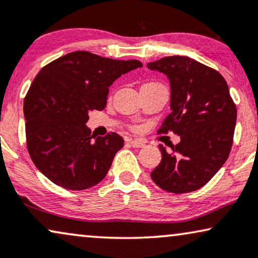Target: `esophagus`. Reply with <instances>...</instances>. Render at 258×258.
<instances>
[{"mask_svg":"<svg viewBox=\"0 0 258 258\" xmlns=\"http://www.w3.org/2000/svg\"><path fill=\"white\" fill-rule=\"evenodd\" d=\"M130 144H131L133 148H143V146H145V143L143 142V140H139V139H130Z\"/></svg>","mask_w":258,"mask_h":258,"instance_id":"esophagus-1","label":"esophagus"}]
</instances>
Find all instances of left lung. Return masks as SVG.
Segmentation results:
<instances>
[{
	"mask_svg": "<svg viewBox=\"0 0 258 258\" xmlns=\"http://www.w3.org/2000/svg\"><path fill=\"white\" fill-rule=\"evenodd\" d=\"M167 75L171 113L158 133L172 131L181 142L171 151L159 145L162 161L151 172L159 188L182 194L201 188L217 174L232 148L237 108L229 87L217 70L184 56L148 64Z\"/></svg>",
	"mask_w": 258,
	"mask_h": 258,
	"instance_id": "left-lung-1",
	"label": "left lung"
}]
</instances>
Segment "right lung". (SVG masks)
<instances>
[{
	"label": "right lung",
	"instance_id": "1",
	"mask_svg": "<svg viewBox=\"0 0 258 258\" xmlns=\"http://www.w3.org/2000/svg\"><path fill=\"white\" fill-rule=\"evenodd\" d=\"M142 67L137 59L76 51L39 71L24 100L26 140L32 161L48 180L83 190L105 178L123 139L114 132L91 135L88 113L105 108L114 81Z\"/></svg>",
	"mask_w": 258,
	"mask_h": 258
}]
</instances>
